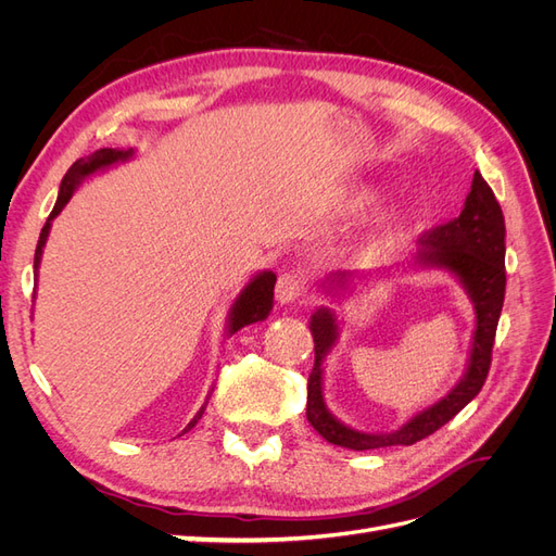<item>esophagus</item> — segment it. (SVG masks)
I'll return each mask as SVG.
<instances>
[{"mask_svg":"<svg viewBox=\"0 0 556 556\" xmlns=\"http://www.w3.org/2000/svg\"><path fill=\"white\" fill-rule=\"evenodd\" d=\"M304 285H306L304 276H299V274H294V271L282 274V276L278 278V282H276V299H278V304H280V306L294 304V301L301 296V292H304Z\"/></svg>","mask_w":556,"mask_h":556,"instance_id":"1","label":"esophagus"}]
</instances>
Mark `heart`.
<instances>
[{
  "label": "heart",
  "mask_w": 556,
  "mask_h": 556,
  "mask_svg": "<svg viewBox=\"0 0 556 556\" xmlns=\"http://www.w3.org/2000/svg\"><path fill=\"white\" fill-rule=\"evenodd\" d=\"M374 199H376V194H374L371 190H355V192L345 197L343 206H345L348 211H362V208H366L368 204H371ZM401 225H403L401 211H396V208H384V211L378 213V215L374 217V220L368 223V227L364 229V233H362V248L371 252V250L382 248L384 243H390V241L396 237V233H399Z\"/></svg>",
  "instance_id": "heart-1"
}]
</instances>
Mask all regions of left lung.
<instances>
[{
    "mask_svg": "<svg viewBox=\"0 0 556 556\" xmlns=\"http://www.w3.org/2000/svg\"><path fill=\"white\" fill-rule=\"evenodd\" d=\"M410 266L441 268V271L452 274L462 282L470 304H473L476 331L470 339L466 371L443 399L413 415L396 431L364 433L352 429L331 415L325 403V359L339 341V317L331 308L319 306L308 323L315 341V366L308 376L306 417L313 429L331 445L348 450L413 445L447 425L482 390L484 378L490 374L494 336L503 296H506V220H503V211L492 188L478 172L473 174L459 217L425 233ZM376 274H390V268ZM368 276L371 274H331L323 282V290L327 296H333V301H341L355 288V280H368Z\"/></svg>",
    "mask_w": 556,
    "mask_h": 556,
    "instance_id": "1",
    "label": "left lung"
}]
</instances>
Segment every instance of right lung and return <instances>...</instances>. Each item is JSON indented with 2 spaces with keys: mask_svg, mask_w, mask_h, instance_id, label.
<instances>
[{
  "mask_svg": "<svg viewBox=\"0 0 556 556\" xmlns=\"http://www.w3.org/2000/svg\"><path fill=\"white\" fill-rule=\"evenodd\" d=\"M134 157V150L127 148V150H121V148H102V150H94L92 155L83 157V160H76L72 164V169L64 174L62 178V185H60V192H58V201L53 211H50L48 220L39 233V243H37V252H35V274L39 276V266H41V255H43V248H46V241H48V233H50V225H53L55 217L62 213V208L70 204V199L74 197V192L78 190V185L99 174V172H106L111 169V166L115 164H123L127 160ZM274 285H276V274L274 271H260L257 276H252L250 282L245 285V288L241 290V294L237 296V301H233L231 308H229V315H227V336L237 333L239 329L252 325V323H262V319L268 317V313H271L274 308ZM206 403L197 410V415L190 419V425L185 427L182 431H190L201 415H204L206 410Z\"/></svg>",
  "mask_w": 556,
  "mask_h": 556,
  "instance_id": "add662e5",
  "label": "right lung"
}]
</instances>
